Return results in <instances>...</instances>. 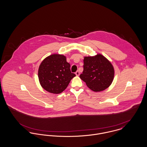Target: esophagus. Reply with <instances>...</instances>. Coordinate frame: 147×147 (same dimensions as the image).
Segmentation results:
<instances>
[{"label":"esophagus","instance_id":"1","mask_svg":"<svg viewBox=\"0 0 147 147\" xmlns=\"http://www.w3.org/2000/svg\"><path fill=\"white\" fill-rule=\"evenodd\" d=\"M76 76H79V74H80L79 71H76Z\"/></svg>","mask_w":147,"mask_h":147}]
</instances>
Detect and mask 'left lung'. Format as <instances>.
Wrapping results in <instances>:
<instances>
[{
    "label": "left lung",
    "mask_w": 147,
    "mask_h": 147,
    "mask_svg": "<svg viewBox=\"0 0 147 147\" xmlns=\"http://www.w3.org/2000/svg\"><path fill=\"white\" fill-rule=\"evenodd\" d=\"M83 67L80 78L91 90L103 91L112 84L115 69L111 62L102 55L85 56Z\"/></svg>",
    "instance_id": "obj_1"
}]
</instances>
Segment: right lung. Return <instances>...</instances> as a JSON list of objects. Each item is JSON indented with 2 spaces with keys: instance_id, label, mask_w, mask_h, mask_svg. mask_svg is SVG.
Wrapping results in <instances>:
<instances>
[{
  "instance_id": "obj_1",
  "label": "right lung",
  "mask_w": 147,
  "mask_h": 147,
  "mask_svg": "<svg viewBox=\"0 0 147 147\" xmlns=\"http://www.w3.org/2000/svg\"><path fill=\"white\" fill-rule=\"evenodd\" d=\"M70 67L64 55L55 53L47 56L42 61L38 70L41 86L50 93L61 94L76 77L75 74L71 73Z\"/></svg>"
}]
</instances>
